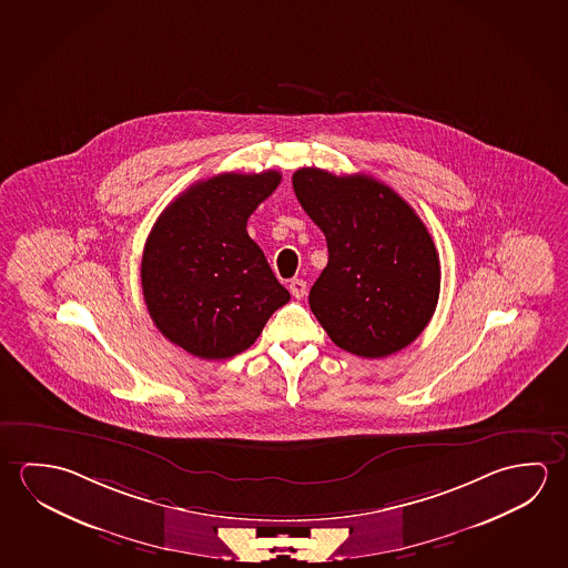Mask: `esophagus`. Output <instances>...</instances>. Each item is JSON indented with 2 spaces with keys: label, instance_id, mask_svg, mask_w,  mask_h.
I'll return each instance as SVG.
<instances>
[{
  "label": "esophagus",
  "instance_id": "1",
  "mask_svg": "<svg viewBox=\"0 0 568 568\" xmlns=\"http://www.w3.org/2000/svg\"><path fill=\"white\" fill-rule=\"evenodd\" d=\"M288 291L295 298H303L307 295V281L293 280L288 283Z\"/></svg>",
  "mask_w": 568,
  "mask_h": 568
}]
</instances>
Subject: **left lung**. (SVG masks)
Here are the masks:
<instances>
[{"label":"left lung","instance_id":"obj_1","mask_svg":"<svg viewBox=\"0 0 568 568\" xmlns=\"http://www.w3.org/2000/svg\"><path fill=\"white\" fill-rule=\"evenodd\" d=\"M298 204L325 233L328 263L308 305L343 351L384 358L414 343L439 298V257L418 214L371 176L293 174Z\"/></svg>","mask_w":568,"mask_h":568}]
</instances>
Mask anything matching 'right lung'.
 I'll use <instances>...</instances> for the list:
<instances>
[{
  "instance_id": "add662e5",
  "label": "right lung",
  "mask_w": 568,
  "mask_h": 568,
  "mask_svg": "<svg viewBox=\"0 0 568 568\" xmlns=\"http://www.w3.org/2000/svg\"><path fill=\"white\" fill-rule=\"evenodd\" d=\"M281 174L225 172L195 182L160 214L142 253V295L170 343L204 361L250 348L291 295L247 233Z\"/></svg>"
}]
</instances>
